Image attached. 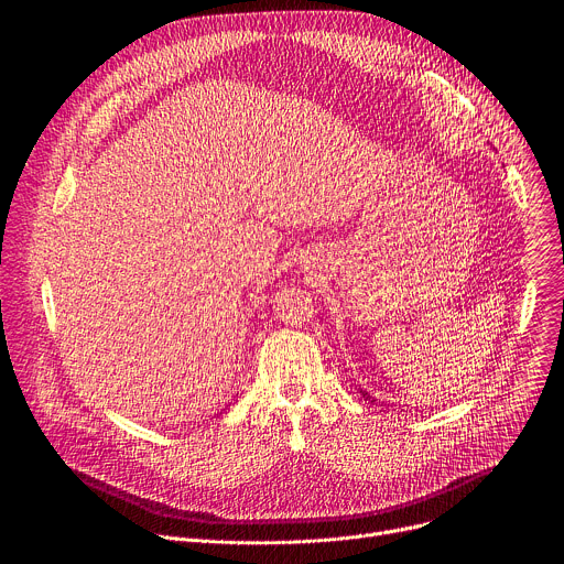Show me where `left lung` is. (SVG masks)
Wrapping results in <instances>:
<instances>
[{
    "instance_id": "1",
    "label": "left lung",
    "mask_w": 564,
    "mask_h": 564,
    "mask_svg": "<svg viewBox=\"0 0 564 564\" xmlns=\"http://www.w3.org/2000/svg\"><path fill=\"white\" fill-rule=\"evenodd\" d=\"M361 394H364V397H366V399H368V401H377V399H372V397H370V394H368V392H366V390H361Z\"/></svg>"
}]
</instances>
